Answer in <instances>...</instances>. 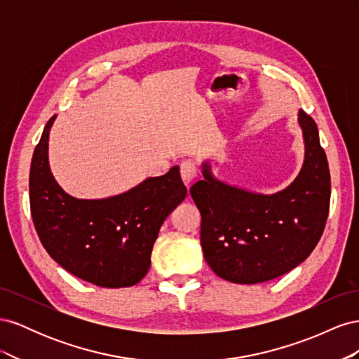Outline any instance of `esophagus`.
I'll list each match as a JSON object with an SVG mask.
<instances>
[{
  "mask_svg": "<svg viewBox=\"0 0 359 359\" xmlns=\"http://www.w3.org/2000/svg\"><path fill=\"white\" fill-rule=\"evenodd\" d=\"M180 172H181V178H182L184 184H186V186H190L191 181L196 178L198 168H196V165H194L191 160H186V161L181 163Z\"/></svg>",
  "mask_w": 359,
  "mask_h": 359,
  "instance_id": "1",
  "label": "esophagus"
}]
</instances>
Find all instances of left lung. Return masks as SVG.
I'll use <instances>...</instances> for the list:
<instances>
[{
	"instance_id": "1",
	"label": "left lung",
	"mask_w": 359,
	"mask_h": 359,
	"mask_svg": "<svg viewBox=\"0 0 359 359\" xmlns=\"http://www.w3.org/2000/svg\"><path fill=\"white\" fill-rule=\"evenodd\" d=\"M304 163L290 186L253 193L217 180L202 163L203 180L190 194L202 215L201 245L206 264L232 283L256 285L289 273L319 243L328 219L331 177L314 119L299 109Z\"/></svg>"
}]
</instances>
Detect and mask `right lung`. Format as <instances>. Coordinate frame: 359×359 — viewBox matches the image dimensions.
I'll return each instance as SVG.
<instances>
[{
    "label": "right lung",
    "mask_w": 359,
    "mask_h": 359,
    "mask_svg": "<svg viewBox=\"0 0 359 359\" xmlns=\"http://www.w3.org/2000/svg\"><path fill=\"white\" fill-rule=\"evenodd\" d=\"M43 130L31 160L29 205L43 247L73 276L100 287H128L142 280L166 217L186 199L173 166L116 196L78 199L64 191L49 168V132Z\"/></svg>",
    "instance_id": "add662e5"
}]
</instances>
